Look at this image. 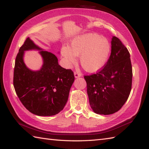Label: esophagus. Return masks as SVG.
Listing matches in <instances>:
<instances>
[{
    "mask_svg": "<svg viewBox=\"0 0 149 149\" xmlns=\"http://www.w3.org/2000/svg\"><path fill=\"white\" fill-rule=\"evenodd\" d=\"M74 77H75V78L80 77H81V74H80V73L75 72H74Z\"/></svg>",
    "mask_w": 149,
    "mask_h": 149,
    "instance_id": "obj_1",
    "label": "esophagus"
}]
</instances>
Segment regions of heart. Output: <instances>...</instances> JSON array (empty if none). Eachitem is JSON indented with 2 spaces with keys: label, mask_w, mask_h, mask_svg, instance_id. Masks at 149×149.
<instances>
[{
  "label": "heart",
  "mask_w": 149,
  "mask_h": 149,
  "mask_svg": "<svg viewBox=\"0 0 149 149\" xmlns=\"http://www.w3.org/2000/svg\"><path fill=\"white\" fill-rule=\"evenodd\" d=\"M110 50V43L105 37L86 33L73 38L70 46H63L61 52L68 66L75 64L77 56H80L83 68L88 72L93 73L104 67Z\"/></svg>",
  "instance_id": "b5f03b06"
}]
</instances>
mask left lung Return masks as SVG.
<instances>
[{
    "label": "left lung",
    "mask_w": 149,
    "mask_h": 149,
    "mask_svg": "<svg viewBox=\"0 0 149 149\" xmlns=\"http://www.w3.org/2000/svg\"><path fill=\"white\" fill-rule=\"evenodd\" d=\"M111 52L104 68L84 76L91 109L99 115L117 112L127 101L132 86L130 54L118 38H111Z\"/></svg>",
    "instance_id": "8db88e82"
}]
</instances>
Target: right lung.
<instances>
[{
  "mask_svg": "<svg viewBox=\"0 0 149 149\" xmlns=\"http://www.w3.org/2000/svg\"><path fill=\"white\" fill-rule=\"evenodd\" d=\"M39 50L43 65L38 71H33L24 64L25 51ZM75 79L70 69L59 65L52 53L40 48L30 38L25 41L17 56L14 69V88L22 104L38 116H53L64 108L70 90Z\"/></svg>",
  "mask_w": 149,
  "mask_h": 149,
  "instance_id": "add662e5",
  "label": "right lung"
}]
</instances>
